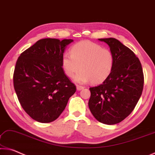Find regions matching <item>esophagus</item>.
<instances>
[{
    "mask_svg": "<svg viewBox=\"0 0 155 155\" xmlns=\"http://www.w3.org/2000/svg\"><path fill=\"white\" fill-rule=\"evenodd\" d=\"M76 88H77V90L78 91H80V90H82V89H83L84 88V87H82V86H80V85H76Z\"/></svg>",
    "mask_w": 155,
    "mask_h": 155,
    "instance_id": "34e87169",
    "label": "esophagus"
}]
</instances>
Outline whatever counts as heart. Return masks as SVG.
Wrapping results in <instances>:
<instances>
[{"label": "heart", "instance_id": "1", "mask_svg": "<svg viewBox=\"0 0 155 155\" xmlns=\"http://www.w3.org/2000/svg\"><path fill=\"white\" fill-rule=\"evenodd\" d=\"M114 55L110 50L94 42L84 40L73 45L71 54L65 53L62 57V66L65 74L80 83L91 81L93 84L103 82L112 71Z\"/></svg>", "mask_w": 155, "mask_h": 155}]
</instances>
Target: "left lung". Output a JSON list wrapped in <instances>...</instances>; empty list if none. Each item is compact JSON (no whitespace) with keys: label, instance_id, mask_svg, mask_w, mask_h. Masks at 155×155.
Wrapping results in <instances>:
<instances>
[{"label":"left lung","instance_id":"8db88e82","mask_svg":"<svg viewBox=\"0 0 155 155\" xmlns=\"http://www.w3.org/2000/svg\"><path fill=\"white\" fill-rule=\"evenodd\" d=\"M108 45L114 55L112 71L101 84L91 87L88 107L101 123L121 122L134 110L143 88L141 64L133 51L113 38L99 39Z\"/></svg>","mask_w":155,"mask_h":155}]
</instances>
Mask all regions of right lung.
Listing matches in <instances>:
<instances>
[{
	"instance_id": "1",
	"label": "right lung",
	"mask_w": 155,
	"mask_h": 155,
	"mask_svg": "<svg viewBox=\"0 0 155 155\" xmlns=\"http://www.w3.org/2000/svg\"><path fill=\"white\" fill-rule=\"evenodd\" d=\"M73 41L41 39L18 58L14 87L20 105L33 120L41 123L55 121L76 91L62 66L65 47Z\"/></svg>"
}]
</instances>
